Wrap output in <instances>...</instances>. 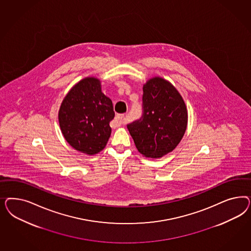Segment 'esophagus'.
Wrapping results in <instances>:
<instances>
[{"instance_id": "34e87169", "label": "esophagus", "mask_w": 251, "mask_h": 251, "mask_svg": "<svg viewBox=\"0 0 251 251\" xmlns=\"http://www.w3.org/2000/svg\"><path fill=\"white\" fill-rule=\"evenodd\" d=\"M124 114H117L115 117V125L116 127H120L123 124V121H124Z\"/></svg>"}]
</instances>
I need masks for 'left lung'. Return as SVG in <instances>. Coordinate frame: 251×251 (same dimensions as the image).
I'll use <instances>...</instances> for the list:
<instances>
[{"instance_id": "left-lung-1", "label": "left lung", "mask_w": 251, "mask_h": 251, "mask_svg": "<svg viewBox=\"0 0 251 251\" xmlns=\"http://www.w3.org/2000/svg\"><path fill=\"white\" fill-rule=\"evenodd\" d=\"M143 90V117L127 127L140 153L161 158L172 152L184 136L187 106L175 86L159 76L149 79Z\"/></svg>"}]
</instances>
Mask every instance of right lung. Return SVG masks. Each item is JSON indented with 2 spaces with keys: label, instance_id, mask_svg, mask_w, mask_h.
Returning <instances> with one entry per match:
<instances>
[{
  "label": "right lung",
  "instance_id": "1",
  "mask_svg": "<svg viewBox=\"0 0 251 251\" xmlns=\"http://www.w3.org/2000/svg\"><path fill=\"white\" fill-rule=\"evenodd\" d=\"M113 104L101 91L96 77H85L75 84L61 102L59 123L61 133L77 151L93 155L101 152L111 134Z\"/></svg>",
  "mask_w": 251,
  "mask_h": 251
}]
</instances>
